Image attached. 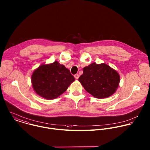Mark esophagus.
<instances>
[{
  "mask_svg": "<svg viewBox=\"0 0 150 150\" xmlns=\"http://www.w3.org/2000/svg\"><path fill=\"white\" fill-rule=\"evenodd\" d=\"M74 77H75V78L76 79H78V78H79V75H78V74H76V75H74Z\"/></svg>",
  "mask_w": 150,
  "mask_h": 150,
  "instance_id": "34e87169",
  "label": "esophagus"
}]
</instances>
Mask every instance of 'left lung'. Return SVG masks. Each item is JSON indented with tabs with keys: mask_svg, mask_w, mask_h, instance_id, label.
<instances>
[{
	"mask_svg": "<svg viewBox=\"0 0 150 150\" xmlns=\"http://www.w3.org/2000/svg\"><path fill=\"white\" fill-rule=\"evenodd\" d=\"M83 72L78 81L85 90L97 98L112 96L119 86L118 72L105 63L93 62L83 68Z\"/></svg>",
	"mask_w": 150,
	"mask_h": 150,
	"instance_id": "left-lung-1",
	"label": "left lung"
}]
</instances>
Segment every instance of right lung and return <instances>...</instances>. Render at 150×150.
<instances>
[{
    "label": "right lung",
    "mask_w": 150,
    "mask_h": 150,
    "mask_svg": "<svg viewBox=\"0 0 150 150\" xmlns=\"http://www.w3.org/2000/svg\"><path fill=\"white\" fill-rule=\"evenodd\" d=\"M74 81L69 70L57 61L40 65L31 76L32 85L35 93L47 100L60 96Z\"/></svg>",
    "instance_id": "add662e5"
}]
</instances>
